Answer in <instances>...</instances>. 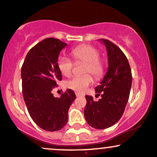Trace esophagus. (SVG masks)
Here are the masks:
<instances>
[{
	"label": "esophagus",
	"mask_w": 157,
	"mask_h": 157,
	"mask_svg": "<svg viewBox=\"0 0 157 157\" xmlns=\"http://www.w3.org/2000/svg\"><path fill=\"white\" fill-rule=\"evenodd\" d=\"M75 95H76V97H81V96H82V94H79V93H75Z\"/></svg>",
	"instance_id": "34e87169"
}]
</instances>
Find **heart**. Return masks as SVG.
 <instances>
[{"label": "heart", "instance_id": "b5f03b06", "mask_svg": "<svg viewBox=\"0 0 157 157\" xmlns=\"http://www.w3.org/2000/svg\"><path fill=\"white\" fill-rule=\"evenodd\" d=\"M71 55L75 61H84L83 72L91 73L94 78L99 79L102 78L105 72V63L99 58V52L95 47L90 45H80L71 51ZM58 67L64 76L71 75L73 69V62L66 55H61L58 57L57 61ZM93 82L91 75L87 73L82 75H76L67 81L66 87L78 93L85 91L88 86Z\"/></svg>", "mask_w": 157, "mask_h": 157}]
</instances>
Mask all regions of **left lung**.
<instances>
[{
  "label": "left lung",
  "instance_id": "obj_1",
  "mask_svg": "<svg viewBox=\"0 0 157 157\" xmlns=\"http://www.w3.org/2000/svg\"><path fill=\"white\" fill-rule=\"evenodd\" d=\"M105 45L109 68L100 85L95 87L102 98L95 102L91 96L87 99L84 114L87 124L95 129L109 128L124 114L132 86V72L126 55L111 41L100 39Z\"/></svg>",
  "mask_w": 157,
  "mask_h": 157
}]
</instances>
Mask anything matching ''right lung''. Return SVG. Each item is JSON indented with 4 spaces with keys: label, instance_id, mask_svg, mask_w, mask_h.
Returning <instances> with one entry per match:
<instances>
[{
    "label": "right lung",
    "instance_id": "right-lung-1",
    "mask_svg": "<svg viewBox=\"0 0 157 157\" xmlns=\"http://www.w3.org/2000/svg\"><path fill=\"white\" fill-rule=\"evenodd\" d=\"M67 43L58 39L47 38L33 47L21 67L22 94L30 116L40 128L58 131L68 121V110L75 99L68 89L60 97L52 91L62 80L57 61Z\"/></svg>",
    "mask_w": 157,
    "mask_h": 157
}]
</instances>
